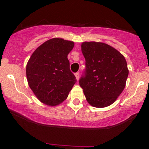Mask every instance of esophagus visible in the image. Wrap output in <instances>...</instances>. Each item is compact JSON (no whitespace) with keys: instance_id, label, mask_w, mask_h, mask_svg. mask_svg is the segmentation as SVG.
<instances>
[{"instance_id":"1","label":"esophagus","mask_w":149,"mask_h":149,"mask_svg":"<svg viewBox=\"0 0 149 149\" xmlns=\"http://www.w3.org/2000/svg\"><path fill=\"white\" fill-rule=\"evenodd\" d=\"M75 76H76V80H78V79H79V77H80L79 73H75Z\"/></svg>"}]
</instances>
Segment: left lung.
I'll use <instances>...</instances> for the list:
<instances>
[{"label":"left lung","mask_w":149,"mask_h":149,"mask_svg":"<svg viewBox=\"0 0 149 149\" xmlns=\"http://www.w3.org/2000/svg\"><path fill=\"white\" fill-rule=\"evenodd\" d=\"M81 50L85 59V71L79 84L87 101L94 107L110 106L125 87L129 73L125 58L104 42H83Z\"/></svg>","instance_id":"1"}]
</instances>
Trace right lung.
<instances>
[{"label":"right lung","instance_id":"add662e5","mask_svg":"<svg viewBox=\"0 0 149 149\" xmlns=\"http://www.w3.org/2000/svg\"><path fill=\"white\" fill-rule=\"evenodd\" d=\"M73 46V41L54 38L43 42L31 56L26 69L27 81L42 103H61L76 83L67 58Z\"/></svg>","mask_w":149,"mask_h":149}]
</instances>
